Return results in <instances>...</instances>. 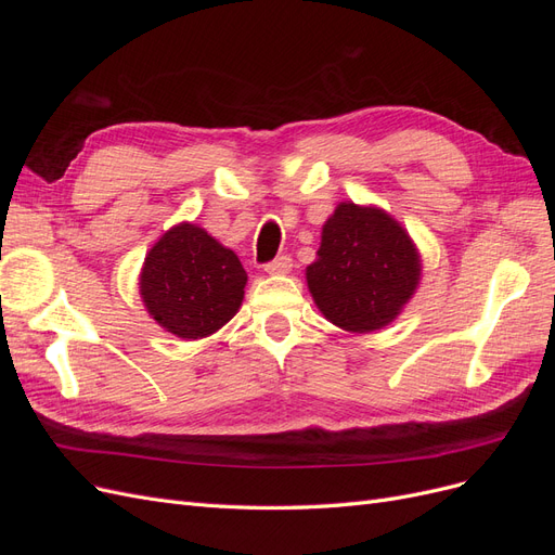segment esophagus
I'll return each mask as SVG.
<instances>
[{"label":"esophagus","instance_id":"34e87169","mask_svg":"<svg viewBox=\"0 0 555 555\" xmlns=\"http://www.w3.org/2000/svg\"><path fill=\"white\" fill-rule=\"evenodd\" d=\"M263 271L268 275H287L292 271V259L289 257H278L273 261H268Z\"/></svg>","mask_w":555,"mask_h":555}]
</instances>
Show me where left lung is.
Instances as JSON below:
<instances>
[{"label":"left lung","instance_id":"1","mask_svg":"<svg viewBox=\"0 0 555 555\" xmlns=\"http://www.w3.org/2000/svg\"><path fill=\"white\" fill-rule=\"evenodd\" d=\"M306 280L331 324L373 333L396 322L412 300L422 282V255L393 215L340 201L322 227Z\"/></svg>","mask_w":555,"mask_h":555}]
</instances>
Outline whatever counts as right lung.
I'll return each mask as SVG.
<instances>
[{
  "mask_svg": "<svg viewBox=\"0 0 555 555\" xmlns=\"http://www.w3.org/2000/svg\"><path fill=\"white\" fill-rule=\"evenodd\" d=\"M247 273L236 251L192 222L171 227L145 255L139 292L147 314L182 340H201L243 306Z\"/></svg>",
  "mask_w": 555,
  "mask_h": 555,
  "instance_id": "add662e5",
  "label": "right lung"
}]
</instances>
